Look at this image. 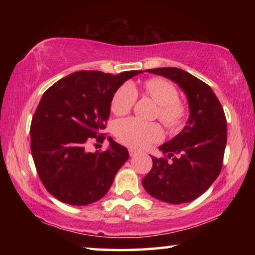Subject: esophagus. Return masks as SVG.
Masks as SVG:
<instances>
[{
    "label": "esophagus",
    "mask_w": 255,
    "mask_h": 255,
    "mask_svg": "<svg viewBox=\"0 0 255 255\" xmlns=\"http://www.w3.org/2000/svg\"><path fill=\"white\" fill-rule=\"evenodd\" d=\"M129 155H130L131 157H133V156H136V155H138V152L137 150H135V149H129Z\"/></svg>",
    "instance_id": "obj_1"
}]
</instances>
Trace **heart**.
Listing matches in <instances>:
<instances>
[{"label":"heart","instance_id":"1","mask_svg":"<svg viewBox=\"0 0 255 255\" xmlns=\"http://www.w3.org/2000/svg\"><path fill=\"white\" fill-rule=\"evenodd\" d=\"M144 92L159 105L157 116L166 127L178 128L185 117V106L179 100V92L169 81L155 77L145 82ZM137 100V91L130 82L120 85L111 100L115 115H127ZM115 135L123 144L133 148H145L159 141L163 131L157 124L144 123L137 118H128L115 124Z\"/></svg>","mask_w":255,"mask_h":255}]
</instances>
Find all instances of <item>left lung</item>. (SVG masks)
<instances>
[{
    "label": "left lung",
    "mask_w": 255,
    "mask_h": 255,
    "mask_svg": "<svg viewBox=\"0 0 255 255\" xmlns=\"http://www.w3.org/2000/svg\"><path fill=\"white\" fill-rule=\"evenodd\" d=\"M178 84L189 106L184 128L159 146L165 157L153 156V167L141 180L155 199L179 205L197 199L221 173L227 124L221 102L205 82L176 67L147 70Z\"/></svg>",
    "instance_id": "8db88e82"
}]
</instances>
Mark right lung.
Returning a JSON list of instances; mask_svg holds the SVG:
<instances>
[{
  "label": "right lung",
  "instance_id": "obj_1",
  "mask_svg": "<svg viewBox=\"0 0 255 255\" xmlns=\"http://www.w3.org/2000/svg\"><path fill=\"white\" fill-rule=\"evenodd\" d=\"M141 71L117 75L80 71L63 77L42 94L34 112L30 140L38 175L51 196L73 206L93 204L107 195L129 157L128 150L108 137L105 152H88L102 130L111 100L120 85Z\"/></svg>",
  "mask_w": 255,
  "mask_h": 255
}]
</instances>
